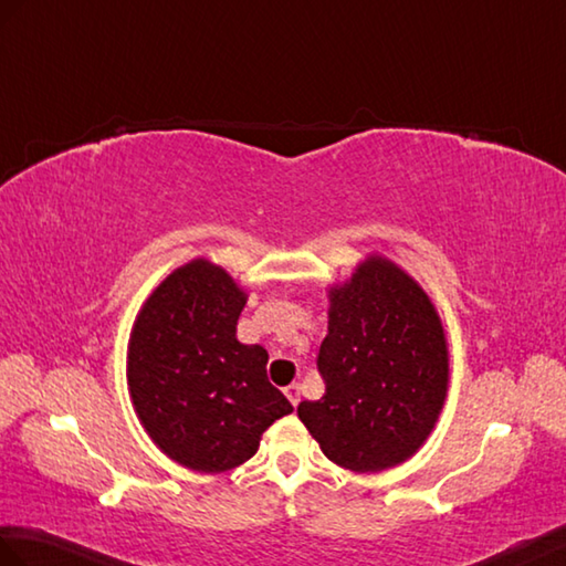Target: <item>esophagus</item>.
Masks as SVG:
<instances>
[{"label":"esophagus","instance_id":"1","mask_svg":"<svg viewBox=\"0 0 566 566\" xmlns=\"http://www.w3.org/2000/svg\"><path fill=\"white\" fill-rule=\"evenodd\" d=\"M284 396L289 398V402H292L294 407L301 402V386L298 384H292V386H286L284 388Z\"/></svg>","mask_w":566,"mask_h":566}]
</instances>
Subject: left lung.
<instances>
[{
  "instance_id": "8db88e82",
  "label": "left lung",
  "mask_w": 566,
  "mask_h": 566,
  "mask_svg": "<svg viewBox=\"0 0 566 566\" xmlns=\"http://www.w3.org/2000/svg\"><path fill=\"white\" fill-rule=\"evenodd\" d=\"M318 352L321 400L298 419L339 468L380 472L427 441L449 388V345L437 308L396 262L369 255L331 286Z\"/></svg>"
}]
</instances>
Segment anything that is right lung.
Masks as SVG:
<instances>
[{"mask_svg": "<svg viewBox=\"0 0 566 566\" xmlns=\"http://www.w3.org/2000/svg\"><path fill=\"white\" fill-rule=\"evenodd\" d=\"M245 301L227 270L197 258L154 289L129 335L139 422L170 461L197 472L239 468L294 410L268 380V352L235 337Z\"/></svg>", "mask_w": 566, "mask_h": 566, "instance_id": "add662e5", "label": "right lung"}]
</instances>
